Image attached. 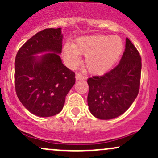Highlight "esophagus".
Wrapping results in <instances>:
<instances>
[{
	"mask_svg": "<svg viewBox=\"0 0 158 158\" xmlns=\"http://www.w3.org/2000/svg\"><path fill=\"white\" fill-rule=\"evenodd\" d=\"M76 79H77V80H80V79H85V78L83 76H82L81 73H76Z\"/></svg>",
	"mask_w": 158,
	"mask_h": 158,
	"instance_id": "34e87169",
	"label": "esophagus"
}]
</instances>
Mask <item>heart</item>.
Returning a JSON list of instances; mask_svg holds the SVG:
<instances>
[{"label":"heart","mask_w":158,"mask_h":158,"mask_svg":"<svg viewBox=\"0 0 158 158\" xmlns=\"http://www.w3.org/2000/svg\"><path fill=\"white\" fill-rule=\"evenodd\" d=\"M123 49L120 36L96 34L78 38L73 45L66 44L63 47V56L66 64L73 68L79 64V55H84L89 73L102 75L115 64Z\"/></svg>","instance_id":"obj_1"}]
</instances>
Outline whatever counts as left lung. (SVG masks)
<instances>
[{
	"mask_svg": "<svg viewBox=\"0 0 158 158\" xmlns=\"http://www.w3.org/2000/svg\"><path fill=\"white\" fill-rule=\"evenodd\" d=\"M141 58L138 49L126 38L125 49L117 66L102 76L87 80L88 106L92 115L109 120L125 113L139 92Z\"/></svg>",
	"mask_w": 158,
	"mask_h": 158,
	"instance_id": "left-lung-1",
	"label": "left lung"
}]
</instances>
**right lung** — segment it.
<instances>
[{
	"instance_id": "1",
	"label": "right lung",
	"mask_w": 158,
	"mask_h": 158,
	"mask_svg": "<svg viewBox=\"0 0 158 158\" xmlns=\"http://www.w3.org/2000/svg\"><path fill=\"white\" fill-rule=\"evenodd\" d=\"M62 42L61 28L43 30L28 40L16 56V93L23 106L39 117L60 113L76 82L75 73L63 64L60 56ZM42 52L47 53L35 56Z\"/></svg>"
}]
</instances>
